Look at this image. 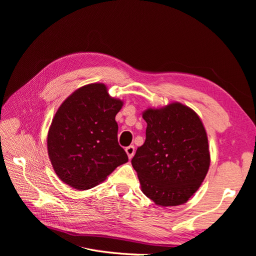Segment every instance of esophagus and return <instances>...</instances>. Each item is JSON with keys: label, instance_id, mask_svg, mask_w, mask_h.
Segmentation results:
<instances>
[{"label": "esophagus", "instance_id": "1", "mask_svg": "<svg viewBox=\"0 0 256 256\" xmlns=\"http://www.w3.org/2000/svg\"><path fill=\"white\" fill-rule=\"evenodd\" d=\"M126 152H127V154H128V158L129 159H131L134 157V152H136V150H134V145H130V146H128V147H126Z\"/></svg>", "mask_w": 256, "mask_h": 256}]
</instances>
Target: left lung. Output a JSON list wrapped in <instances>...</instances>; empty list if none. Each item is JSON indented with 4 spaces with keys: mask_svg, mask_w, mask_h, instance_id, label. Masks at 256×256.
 <instances>
[{
    "mask_svg": "<svg viewBox=\"0 0 256 256\" xmlns=\"http://www.w3.org/2000/svg\"><path fill=\"white\" fill-rule=\"evenodd\" d=\"M146 138L131 160L144 194L160 206H177L196 192L210 164L205 128L180 102L143 113Z\"/></svg>",
    "mask_w": 256,
    "mask_h": 256,
    "instance_id": "obj_1",
    "label": "left lung"
}]
</instances>
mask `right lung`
Segmentation results:
<instances>
[{
  "mask_svg": "<svg viewBox=\"0 0 256 256\" xmlns=\"http://www.w3.org/2000/svg\"><path fill=\"white\" fill-rule=\"evenodd\" d=\"M122 102L104 84L76 90L60 104L48 134V154L60 180L78 190L104 182L128 156L118 141L115 116Z\"/></svg>",
  "mask_w": 256,
  "mask_h": 256,
  "instance_id": "obj_1",
  "label": "right lung"
}]
</instances>
